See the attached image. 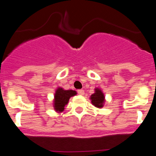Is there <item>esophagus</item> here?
I'll list each match as a JSON object with an SVG mask.
<instances>
[{"label": "esophagus", "instance_id": "obj_1", "mask_svg": "<svg viewBox=\"0 0 156 156\" xmlns=\"http://www.w3.org/2000/svg\"><path fill=\"white\" fill-rule=\"evenodd\" d=\"M77 93L79 94L80 95H83V94H84V90H77Z\"/></svg>", "mask_w": 156, "mask_h": 156}]
</instances>
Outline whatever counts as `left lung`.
Returning <instances> with one entry per match:
<instances>
[{
  "label": "left lung",
  "mask_w": 156,
  "mask_h": 156,
  "mask_svg": "<svg viewBox=\"0 0 156 156\" xmlns=\"http://www.w3.org/2000/svg\"><path fill=\"white\" fill-rule=\"evenodd\" d=\"M91 103L97 108H101L103 106V103L105 102L104 94L101 92L100 89H95V93L90 96Z\"/></svg>",
  "instance_id": "left-lung-1"
}]
</instances>
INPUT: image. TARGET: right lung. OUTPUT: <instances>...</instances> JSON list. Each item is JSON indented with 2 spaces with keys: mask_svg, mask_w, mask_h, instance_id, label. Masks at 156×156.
I'll return each mask as SVG.
<instances>
[{
  "mask_svg": "<svg viewBox=\"0 0 156 156\" xmlns=\"http://www.w3.org/2000/svg\"><path fill=\"white\" fill-rule=\"evenodd\" d=\"M76 94L75 90H63L62 88H58L55 94V100H54V108L57 112H62L64 107L71 97Z\"/></svg>",
  "mask_w": 156,
  "mask_h": 156,
  "instance_id": "add662e5",
  "label": "right lung"
}]
</instances>
